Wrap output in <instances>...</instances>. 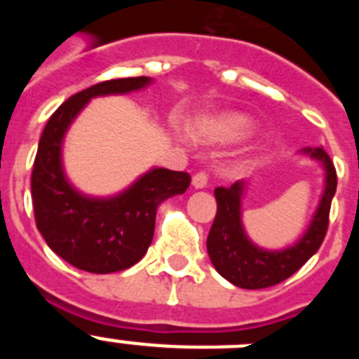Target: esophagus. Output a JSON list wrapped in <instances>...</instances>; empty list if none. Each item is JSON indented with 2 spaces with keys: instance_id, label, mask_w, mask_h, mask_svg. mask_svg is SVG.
Returning <instances> with one entry per match:
<instances>
[{
  "instance_id": "34e87169",
  "label": "esophagus",
  "mask_w": 359,
  "mask_h": 359,
  "mask_svg": "<svg viewBox=\"0 0 359 359\" xmlns=\"http://www.w3.org/2000/svg\"><path fill=\"white\" fill-rule=\"evenodd\" d=\"M208 183V176L205 172H198L194 174V177H192V187L194 189H205Z\"/></svg>"
}]
</instances>
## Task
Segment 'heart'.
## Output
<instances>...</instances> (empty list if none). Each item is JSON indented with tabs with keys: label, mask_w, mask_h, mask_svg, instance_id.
I'll return each instance as SVG.
<instances>
[{
	"label": "heart",
	"mask_w": 359,
	"mask_h": 359,
	"mask_svg": "<svg viewBox=\"0 0 359 359\" xmlns=\"http://www.w3.org/2000/svg\"><path fill=\"white\" fill-rule=\"evenodd\" d=\"M253 131V120L237 111H226L212 118H203L192 128L194 138L203 144H233L248 138Z\"/></svg>",
	"instance_id": "1"
}]
</instances>
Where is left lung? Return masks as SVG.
Listing matches in <instances>:
<instances>
[{
  "label": "left lung",
  "mask_w": 359,
  "mask_h": 359,
  "mask_svg": "<svg viewBox=\"0 0 359 359\" xmlns=\"http://www.w3.org/2000/svg\"><path fill=\"white\" fill-rule=\"evenodd\" d=\"M300 154L320 163L323 170V190L309 226L297 243L286 248H262L253 243L244 230L243 198L248 190L246 180L236 182L231 187L215 189L217 214L208 233L207 250L217 273L233 286L243 290L275 286L291 277L318 252L327 231L329 210L336 192V170L322 147H306Z\"/></svg>",
  "instance_id": "obj_1"
}]
</instances>
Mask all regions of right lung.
I'll list each match as a JSON object with an SVG mask.
<instances>
[{
  "label": "right lung",
  "mask_w": 359,
  "mask_h": 359,
  "mask_svg": "<svg viewBox=\"0 0 359 359\" xmlns=\"http://www.w3.org/2000/svg\"><path fill=\"white\" fill-rule=\"evenodd\" d=\"M149 84L151 77H129L91 86L61 104L41 135L32 170L37 230L61 259L90 273L122 271L140 261L154 236L158 207L190 185L187 172L152 167L118 194L97 198L66 176V133L91 98L128 95Z\"/></svg>",
  "instance_id": "add662e5"
}]
</instances>
